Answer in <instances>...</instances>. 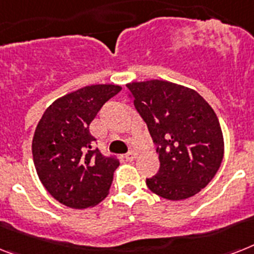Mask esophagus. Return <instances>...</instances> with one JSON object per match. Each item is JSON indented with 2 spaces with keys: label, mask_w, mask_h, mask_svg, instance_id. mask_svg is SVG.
I'll use <instances>...</instances> for the list:
<instances>
[{
  "label": "esophagus",
  "mask_w": 254,
  "mask_h": 254,
  "mask_svg": "<svg viewBox=\"0 0 254 254\" xmlns=\"http://www.w3.org/2000/svg\"><path fill=\"white\" fill-rule=\"evenodd\" d=\"M135 156H137V154L134 151H129L127 154H125V159L127 160V162H131V160L135 159Z\"/></svg>",
  "instance_id": "esophagus-1"
}]
</instances>
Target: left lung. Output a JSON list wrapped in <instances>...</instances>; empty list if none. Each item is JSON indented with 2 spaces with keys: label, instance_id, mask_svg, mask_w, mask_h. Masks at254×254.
<instances>
[{
  "label": "left lung",
  "instance_id": "8db88e82",
  "mask_svg": "<svg viewBox=\"0 0 254 254\" xmlns=\"http://www.w3.org/2000/svg\"><path fill=\"white\" fill-rule=\"evenodd\" d=\"M127 87L158 146L160 167L146 179L148 189L170 201L197 194L215 176L224 155L214 109L197 91L168 80L130 82Z\"/></svg>",
  "mask_w": 254,
  "mask_h": 254
}]
</instances>
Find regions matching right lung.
I'll list each match as a JSON object with an SVG mask.
<instances>
[{
	"instance_id": "obj_1",
	"label": "right lung",
	"mask_w": 254,
	"mask_h": 254,
	"mask_svg": "<svg viewBox=\"0 0 254 254\" xmlns=\"http://www.w3.org/2000/svg\"><path fill=\"white\" fill-rule=\"evenodd\" d=\"M119 84H91L69 92L45 109L32 139V156L41 184L71 209H87L106 198L120 166L94 148L90 124Z\"/></svg>"
}]
</instances>
